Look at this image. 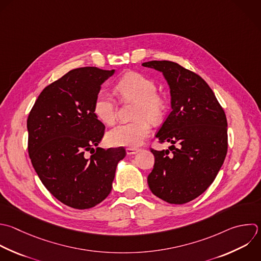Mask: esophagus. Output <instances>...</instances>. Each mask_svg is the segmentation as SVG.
<instances>
[{"label":"esophagus","instance_id":"34e87169","mask_svg":"<svg viewBox=\"0 0 261 261\" xmlns=\"http://www.w3.org/2000/svg\"><path fill=\"white\" fill-rule=\"evenodd\" d=\"M138 152H140V149H138V148H126V154L127 155H135Z\"/></svg>","mask_w":261,"mask_h":261}]
</instances>
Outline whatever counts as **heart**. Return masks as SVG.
Masks as SVG:
<instances>
[{
    "label": "heart",
    "mask_w": 261,
    "mask_h": 261,
    "mask_svg": "<svg viewBox=\"0 0 261 261\" xmlns=\"http://www.w3.org/2000/svg\"><path fill=\"white\" fill-rule=\"evenodd\" d=\"M116 91L125 99L137 102L135 121L122 123L107 133L109 145L115 147L136 148L140 146L151 132L152 121H158L164 111V102L156 94L154 83L145 76L129 72L116 85ZM94 113L105 124H112L116 116L115 103L107 92H100L94 102Z\"/></svg>",
    "instance_id": "heart-1"
}]
</instances>
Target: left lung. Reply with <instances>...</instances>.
Returning a JSON list of instances; mask_svg holds the SVG:
<instances>
[{
	"label": "left lung",
	"mask_w": 261,
	"mask_h": 261,
	"mask_svg": "<svg viewBox=\"0 0 261 261\" xmlns=\"http://www.w3.org/2000/svg\"><path fill=\"white\" fill-rule=\"evenodd\" d=\"M142 65L162 72L170 90L171 105L156 138L172 146L162 151L151 150L155 163L148 185L163 201L184 204L207 190L224 161L226 117L212 90L198 74L171 61H149Z\"/></svg>",
	"instance_id": "left-lung-1"
}]
</instances>
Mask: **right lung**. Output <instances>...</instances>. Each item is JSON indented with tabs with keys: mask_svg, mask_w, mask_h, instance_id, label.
I'll list each match as a JSON object with an SVG mask.
<instances>
[{
	"mask_svg": "<svg viewBox=\"0 0 261 261\" xmlns=\"http://www.w3.org/2000/svg\"><path fill=\"white\" fill-rule=\"evenodd\" d=\"M114 72L70 70L43 90L28 118L35 170L56 199L75 209L92 208L110 194L117 164L125 156L123 148L98 147L105 125L94 113V102ZM91 149L94 153L88 159L85 152Z\"/></svg>",
	"mask_w": 261,
	"mask_h": 261,
	"instance_id": "right-lung-1",
	"label": "right lung"
}]
</instances>
